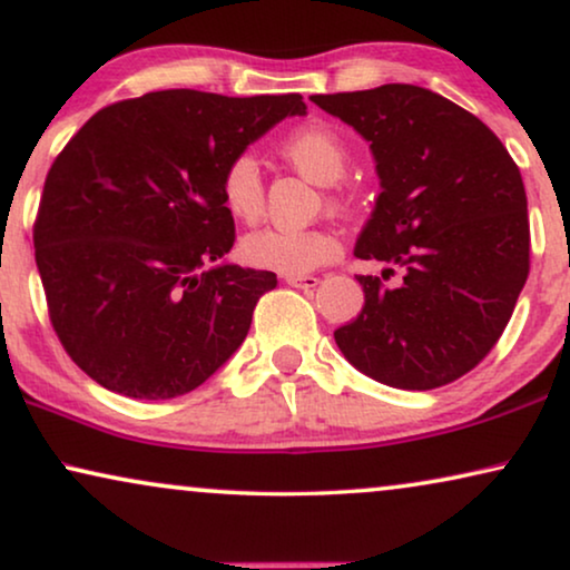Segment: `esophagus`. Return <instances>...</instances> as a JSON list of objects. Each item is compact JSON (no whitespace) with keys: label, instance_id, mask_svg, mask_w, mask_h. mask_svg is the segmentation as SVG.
<instances>
[{"label":"esophagus","instance_id":"obj_1","mask_svg":"<svg viewBox=\"0 0 570 570\" xmlns=\"http://www.w3.org/2000/svg\"><path fill=\"white\" fill-rule=\"evenodd\" d=\"M285 283L293 287H301V291H311V287L318 285V277L314 275H285Z\"/></svg>","mask_w":570,"mask_h":570}]
</instances>
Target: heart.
Here are the masks:
<instances>
[{"instance_id": "heart-1", "label": "heart", "mask_w": 570, "mask_h": 570, "mask_svg": "<svg viewBox=\"0 0 570 570\" xmlns=\"http://www.w3.org/2000/svg\"><path fill=\"white\" fill-rule=\"evenodd\" d=\"M277 155L311 184L322 186L324 205L334 213H353L361 202V184L347 178L350 145L337 129L311 121L279 139ZM220 202L233 220L254 225L264 215V181L248 155L233 158L220 174ZM337 238L324 228H264L240 240V256L259 269L306 275L337 256Z\"/></svg>"}]
</instances>
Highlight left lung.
I'll return each mask as SVG.
<instances>
[{"mask_svg":"<svg viewBox=\"0 0 570 570\" xmlns=\"http://www.w3.org/2000/svg\"><path fill=\"white\" fill-rule=\"evenodd\" d=\"M371 142L381 194L357 259L400 264L402 283L357 275L365 306L334 332L357 371L394 389L446 386L509 324L529 275L519 166L478 116L417 85L311 96Z\"/></svg>","mask_w":570,"mask_h":570,"instance_id":"1","label":"left lung"}]
</instances>
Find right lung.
Here are the masks:
<instances>
[{"mask_svg": "<svg viewBox=\"0 0 570 570\" xmlns=\"http://www.w3.org/2000/svg\"><path fill=\"white\" fill-rule=\"evenodd\" d=\"M295 114H306L298 92H145L100 108L57 155L33 225L36 264L53 332L92 381L174 400L240 347L277 275L223 262L236 225L217 184Z\"/></svg>", "mask_w": 570, "mask_h": 570, "instance_id": "1", "label": "right lung"}]
</instances>
